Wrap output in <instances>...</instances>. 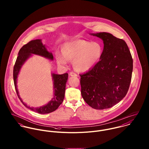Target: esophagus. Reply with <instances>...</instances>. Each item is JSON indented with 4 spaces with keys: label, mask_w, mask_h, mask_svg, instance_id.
Listing matches in <instances>:
<instances>
[{
    "label": "esophagus",
    "mask_w": 149,
    "mask_h": 149,
    "mask_svg": "<svg viewBox=\"0 0 149 149\" xmlns=\"http://www.w3.org/2000/svg\"><path fill=\"white\" fill-rule=\"evenodd\" d=\"M70 76H77V74H76L75 73H74V72H70Z\"/></svg>",
    "instance_id": "esophagus-1"
}]
</instances>
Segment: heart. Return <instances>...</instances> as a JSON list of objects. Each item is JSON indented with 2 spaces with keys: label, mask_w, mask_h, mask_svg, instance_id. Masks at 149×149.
Segmentation results:
<instances>
[{
  "label": "heart",
  "mask_w": 149,
  "mask_h": 149,
  "mask_svg": "<svg viewBox=\"0 0 149 149\" xmlns=\"http://www.w3.org/2000/svg\"><path fill=\"white\" fill-rule=\"evenodd\" d=\"M62 54L57 53L56 58L59 65L65 66L72 61L73 69L79 72H85L92 68L101 59L103 48L99 42L77 40L64 43Z\"/></svg>",
  "instance_id": "1"
}]
</instances>
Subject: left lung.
Wrapping results in <instances>:
<instances>
[{"label": "left lung", "mask_w": 149, "mask_h": 149, "mask_svg": "<svg viewBox=\"0 0 149 149\" xmlns=\"http://www.w3.org/2000/svg\"><path fill=\"white\" fill-rule=\"evenodd\" d=\"M90 35L103 40V53L91 70L80 74L81 95L94 109L109 108L127 93L133 69L132 56L123 40L105 32Z\"/></svg>", "instance_id": "8db88e82"}]
</instances>
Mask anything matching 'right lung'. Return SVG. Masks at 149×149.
<instances>
[{
    "label": "right lung",
    "instance_id": "add662e5",
    "mask_svg": "<svg viewBox=\"0 0 149 149\" xmlns=\"http://www.w3.org/2000/svg\"><path fill=\"white\" fill-rule=\"evenodd\" d=\"M33 54L42 56L51 61L53 60V56L52 53L47 50L46 46L43 44L41 39L32 40L23 46L19 51L18 56L17 57L14 66L13 77L15 88L19 99L24 106L39 113H49L56 110L64 100L66 84L68 79V74L65 73L63 74H58L52 73L54 89L53 97L46 104L42 106L35 108L28 106L21 98L17 89V78L22 66L30 57L33 56Z\"/></svg>",
    "mask_w": 149,
    "mask_h": 149
}]
</instances>
